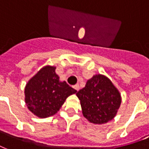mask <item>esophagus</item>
Returning <instances> with one entry per match:
<instances>
[{
	"label": "esophagus",
	"mask_w": 149,
	"mask_h": 149,
	"mask_svg": "<svg viewBox=\"0 0 149 149\" xmlns=\"http://www.w3.org/2000/svg\"><path fill=\"white\" fill-rule=\"evenodd\" d=\"M73 87H74V89H75L76 91H79V88H80V87H79V84H76V85H74V86Z\"/></svg>",
	"instance_id": "34e87169"
}]
</instances>
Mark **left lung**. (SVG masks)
I'll return each instance as SVG.
<instances>
[{
    "label": "left lung",
    "instance_id": "obj_1",
    "mask_svg": "<svg viewBox=\"0 0 149 149\" xmlns=\"http://www.w3.org/2000/svg\"><path fill=\"white\" fill-rule=\"evenodd\" d=\"M82 114L93 123L102 124L111 120L121 104V96L109 79L97 74L88 80L77 93Z\"/></svg>",
    "mask_w": 149,
    "mask_h": 149
}]
</instances>
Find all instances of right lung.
I'll return each mask as SVG.
<instances>
[{
  "label": "right lung",
  "instance_id": "1",
  "mask_svg": "<svg viewBox=\"0 0 149 149\" xmlns=\"http://www.w3.org/2000/svg\"><path fill=\"white\" fill-rule=\"evenodd\" d=\"M53 67H45L28 81L25 101L29 110L40 118L53 116L76 90L66 81H60Z\"/></svg>",
  "mask_w": 149,
  "mask_h": 149
}]
</instances>
